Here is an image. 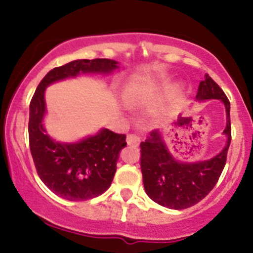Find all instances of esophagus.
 Returning <instances> with one entry per match:
<instances>
[{"mask_svg": "<svg viewBox=\"0 0 253 253\" xmlns=\"http://www.w3.org/2000/svg\"><path fill=\"white\" fill-rule=\"evenodd\" d=\"M139 143H140V138L135 134H128L127 135V144L129 146H138Z\"/></svg>", "mask_w": 253, "mask_h": 253, "instance_id": "esophagus-1", "label": "esophagus"}]
</instances>
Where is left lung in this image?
I'll return each instance as SVG.
<instances>
[{
  "label": "left lung",
  "mask_w": 253,
  "mask_h": 253,
  "mask_svg": "<svg viewBox=\"0 0 253 253\" xmlns=\"http://www.w3.org/2000/svg\"><path fill=\"white\" fill-rule=\"evenodd\" d=\"M196 98L221 100L227 113L225 133L227 144L219 155L210 161L199 163H179L171 157L158 130L149 133L140 144V168L144 188L151 200L171 210H185L205 199L215 187L225 168L231 144V118L229 101L223 90L210 75L199 85Z\"/></svg>",
  "instance_id": "obj_1"
}]
</instances>
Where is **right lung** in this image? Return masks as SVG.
<instances>
[{
    "mask_svg": "<svg viewBox=\"0 0 253 253\" xmlns=\"http://www.w3.org/2000/svg\"><path fill=\"white\" fill-rule=\"evenodd\" d=\"M115 60L80 59L51 70L42 78L30 104L28 136L40 179L52 193L69 201H85L103 194L117 171L119 152L126 146V134L102 129L77 144L56 143L45 133V92L48 84L80 72H112Z\"/></svg>",
    "mask_w": 253,
    "mask_h": 253,
    "instance_id": "obj_1",
    "label": "right lung"
}]
</instances>
